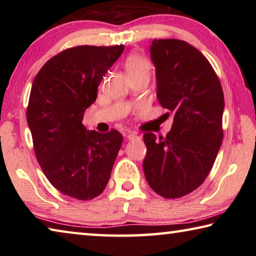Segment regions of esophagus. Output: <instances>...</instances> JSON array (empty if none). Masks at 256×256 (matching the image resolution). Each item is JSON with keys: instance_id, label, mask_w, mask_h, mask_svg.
<instances>
[{"instance_id": "1", "label": "esophagus", "mask_w": 256, "mask_h": 256, "mask_svg": "<svg viewBox=\"0 0 256 256\" xmlns=\"http://www.w3.org/2000/svg\"><path fill=\"white\" fill-rule=\"evenodd\" d=\"M138 138H140V136H136V133H130L126 136V140L128 141H133V140H138Z\"/></svg>"}]
</instances>
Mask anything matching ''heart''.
Here are the masks:
<instances>
[{
	"label": "heart",
	"mask_w": 256,
	"mask_h": 256,
	"mask_svg": "<svg viewBox=\"0 0 256 256\" xmlns=\"http://www.w3.org/2000/svg\"><path fill=\"white\" fill-rule=\"evenodd\" d=\"M125 70L128 76L150 74L151 63L144 55L134 53L125 60Z\"/></svg>",
	"instance_id": "b5f03b06"
}]
</instances>
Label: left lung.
Returning <instances> with one entry per match:
<instances>
[{
  "mask_svg": "<svg viewBox=\"0 0 256 256\" xmlns=\"http://www.w3.org/2000/svg\"><path fill=\"white\" fill-rule=\"evenodd\" d=\"M157 98L174 112L166 136L144 133L146 180L164 198L193 192L209 174L222 144L224 92L204 55L180 40H154Z\"/></svg>",
  "mask_w": 256,
  "mask_h": 256,
  "instance_id": "obj_1",
  "label": "left lung"
}]
</instances>
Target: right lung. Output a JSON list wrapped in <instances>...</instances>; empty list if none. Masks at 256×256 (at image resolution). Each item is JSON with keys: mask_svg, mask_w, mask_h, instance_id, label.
I'll return each instance as SVG.
<instances>
[{"mask_svg": "<svg viewBox=\"0 0 256 256\" xmlns=\"http://www.w3.org/2000/svg\"><path fill=\"white\" fill-rule=\"evenodd\" d=\"M125 46H76L47 60L34 76L27 122L34 154L60 193L92 200L105 190L123 142L118 131H88L82 124L106 72Z\"/></svg>", "mask_w": 256, "mask_h": 256, "instance_id": "obj_1", "label": "right lung"}]
</instances>
